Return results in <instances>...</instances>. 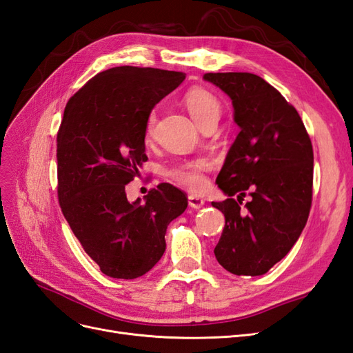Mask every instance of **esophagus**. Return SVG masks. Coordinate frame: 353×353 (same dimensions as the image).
Wrapping results in <instances>:
<instances>
[{"label": "esophagus", "mask_w": 353, "mask_h": 353, "mask_svg": "<svg viewBox=\"0 0 353 353\" xmlns=\"http://www.w3.org/2000/svg\"><path fill=\"white\" fill-rule=\"evenodd\" d=\"M188 205H190V208H193V209H200V208L205 206V200H203L200 196L191 194V196H188Z\"/></svg>", "instance_id": "1"}]
</instances>
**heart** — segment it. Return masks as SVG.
<instances>
[{
  "label": "heart",
  "mask_w": 353,
  "mask_h": 353,
  "mask_svg": "<svg viewBox=\"0 0 353 353\" xmlns=\"http://www.w3.org/2000/svg\"><path fill=\"white\" fill-rule=\"evenodd\" d=\"M184 104L188 110V113L193 117L194 122L200 126H203L208 122L216 121L221 116V103L210 91L205 88H191L184 95ZM156 126V113H150L147 117L145 123V134L147 137H152ZM209 168L208 160L199 159L193 160V162H184L170 168L168 170V175L172 178L175 183L184 185L193 191H199L206 184L205 172Z\"/></svg>",
  "instance_id": "1"
}]
</instances>
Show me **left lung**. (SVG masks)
<instances>
[{
  "instance_id": "left-lung-1",
  "label": "left lung",
  "mask_w": 353,
  "mask_h": 353,
  "mask_svg": "<svg viewBox=\"0 0 353 353\" xmlns=\"http://www.w3.org/2000/svg\"><path fill=\"white\" fill-rule=\"evenodd\" d=\"M203 79L231 99L240 128L216 178L228 199L212 201L225 216L213 252L231 274L263 275L306 225L314 183L311 138L297 110L258 74L206 73ZM248 194L251 201L241 208Z\"/></svg>"
}]
</instances>
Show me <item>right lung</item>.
Returning a JSON list of instances; mask_svg holds the SVG:
<instances>
[{"instance_id": "right-lung-1", "label": "right lung", "mask_w": 353, "mask_h": 353, "mask_svg": "<svg viewBox=\"0 0 353 353\" xmlns=\"http://www.w3.org/2000/svg\"><path fill=\"white\" fill-rule=\"evenodd\" d=\"M185 73L119 66L95 74L68 101L57 134L59 201L83 250L112 279L134 280L162 258L183 191L159 184L130 203L125 185L147 160L145 123Z\"/></svg>"}]
</instances>
